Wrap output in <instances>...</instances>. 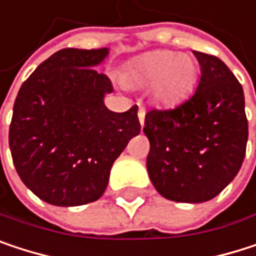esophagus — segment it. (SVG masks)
I'll use <instances>...</instances> for the list:
<instances>
[{
    "mask_svg": "<svg viewBox=\"0 0 256 256\" xmlns=\"http://www.w3.org/2000/svg\"><path fill=\"white\" fill-rule=\"evenodd\" d=\"M144 116H146V110L143 107L138 108V120H140V125L143 126L144 125Z\"/></svg>",
    "mask_w": 256,
    "mask_h": 256,
    "instance_id": "1",
    "label": "esophagus"
}]
</instances>
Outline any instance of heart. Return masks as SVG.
<instances>
[{
  "label": "heart",
  "instance_id": "b5f03b06",
  "mask_svg": "<svg viewBox=\"0 0 256 256\" xmlns=\"http://www.w3.org/2000/svg\"><path fill=\"white\" fill-rule=\"evenodd\" d=\"M196 64L188 55L172 50L144 54L126 66V80L137 88H152V96L162 106H176L190 96L196 82Z\"/></svg>",
  "mask_w": 256,
  "mask_h": 256
}]
</instances>
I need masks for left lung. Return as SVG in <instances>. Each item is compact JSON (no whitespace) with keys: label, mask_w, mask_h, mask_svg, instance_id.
<instances>
[{"label":"left lung","mask_w":256,"mask_h":256,"mask_svg":"<svg viewBox=\"0 0 256 256\" xmlns=\"http://www.w3.org/2000/svg\"><path fill=\"white\" fill-rule=\"evenodd\" d=\"M201 68L196 90L172 110L146 113L148 173L164 198L204 202L238 173L246 154L243 88L219 58L194 50Z\"/></svg>","instance_id":"8db88e82"}]
</instances>
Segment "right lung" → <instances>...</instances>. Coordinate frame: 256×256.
<instances>
[{
  "label": "right lung",
  "mask_w": 256,
  "mask_h": 256,
  "mask_svg": "<svg viewBox=\"0 0 256 256\" xmlns=\"http://www.w3.org/2000/svg\"><path fill=\"white\" fill-rule=\"evenodd\" d=\"M108 49H62L24 82L13 107L8 144L25 186L43 201L72 207L96 201L128 142L138 136L137 106H104L110 78L95 70Z\"/></svg>",
  "instance_id": "obj_1"
}]
</instances>
